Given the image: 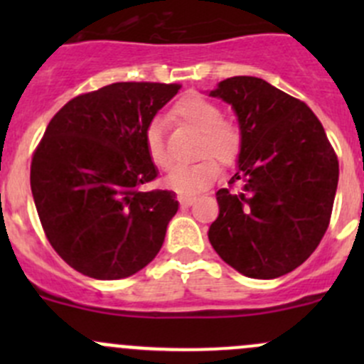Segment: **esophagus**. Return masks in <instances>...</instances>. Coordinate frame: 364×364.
<instances>
[{"instance_id": "34e87169", "label": "esophagus", "mask_w": 364, "mask_h": 364, "mask_svg": "<svg viewBox=\"0 0 364 364\" xmlns=\"http://www.w3.org/2000/svg\"><path fill=\"white\" fill-rule=\"evenodd\" d=\"M179 204H181V208H188V205H192L193 204V199L192 197H179Z\"/></svg>"}]
</instances>
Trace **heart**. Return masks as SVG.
<instances>
[{
	"label": "heart",
	"instance_id": "1",
	"mask_svg": "<svg viewBox=\"0 0 364 364\" xmlns=\"http://www.w3.org/2000/svg\"><path fill=\"white\" fill-rule=\"evenodd\" d=\"M171 117L181 127L197 132L199 139L193 148L196 164L183 165L168 172L165 186L183 197L197 196L211 186L218 176V167L229 168L236 165L243 149V134L240 124L223 119L218 104L199 93L183 95L172 105ZM144 149L155 167H167L168 153L159 123H151L146 128Z\"/></svg>",
	"mask_w": 364,
	"mask_h": 364
}]
</instances>
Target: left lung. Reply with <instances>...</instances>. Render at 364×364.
Wrapping results in <instances>:
<instances>
[{"label":"left lung","instance_id":"1","mask_svg":"<svg viewBox=\"0 0 364 364\" xmlns=\"http://www.w3.org/2000/svg\"><path fill=\"white\" fill-rule=\"evenodd\" d=\"M209 95L232 105L243 134L209 243L245 277L291 273L328 230L338 156L314 111L259 77H230Z\"/></svg>","mask_w":364,"mask_h":364}]
</instances>
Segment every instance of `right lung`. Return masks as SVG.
I'll return each instance as SVG.
<instances>
[{
    "label": "right lung",
    "mask_w": 364,
    "mask_h": 364,
    "mask_svg": "<svg viewBox=\"0 0 364 364\" xmlns=\"http://www.w3.org/2000/svg\"><path fill=\"white\" fill-rule=\"evenodd\" d=\"M181 84L114 82L72 98L31 159V192L58 255L79 273L117 280L148 266L178 211L176 193L149 190L156 168L146 128Z\"/></svg>",
    "instance_id": "obj_1"
}]
</instances>
